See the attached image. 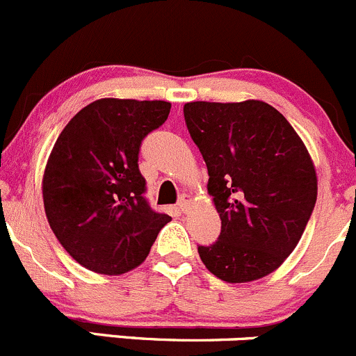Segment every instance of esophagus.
<instances>
[{"mask_svg": "<svg viewBox=\"0 0 356 356\" xmlns=\"http://www.w3.org/2000/svg\"><path fill=\"white\" fill-rule=\"evenodd\" d=\"M192 195H188V193H183L181 197H179V200H178V205H179V209H181L183 212L185 211H188V207L190 205H192Z\"/></svg>", "mask_w": 356, "mask_h": 356, "instance_id": "esophagus-1", "label": "esophagus"}]
</instances>
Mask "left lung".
Listing matches in <instances>:
<instances>
[{
  "label": "left lung",
  "mask_w": 356,
  "mask_h": 356,
  "mask_svg": "<svg viewBox=\"0 0 356 356\" xmlns=\"http://www.w3.org/2000/svg\"><path fill=\"white\" fill-rule=\"evenodd\" d=\"M183 115L221 218L219 240L199 247L204 266L226 283L274 273L298 245L317 200L305 144L276 108L257 99L186 102Z\"/></svg>",
  "instance_id": "8db88e82"
}]
</instances>
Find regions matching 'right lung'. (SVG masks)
Segmentation results:
<instances>
[{"label":"right lung","instance_id":"right-lung-1","mask_svg":"<svg viewBox=\"0 0 356 356\" xmlns=\"http://www.w3.org/2000/svg\"><path fill=\"white\" fill-rule=\"evenodd\" d=\"M166 101L104 97L80 109L58 137L42 177L46 218L80 266L118 276L144 262L171 221L144 199L138 149L166 122Z\"/></svg>","mask_w":356,"mask_h":356}]
</instances>
